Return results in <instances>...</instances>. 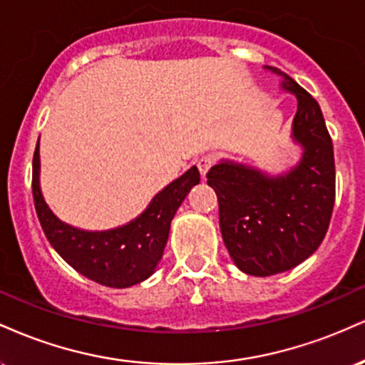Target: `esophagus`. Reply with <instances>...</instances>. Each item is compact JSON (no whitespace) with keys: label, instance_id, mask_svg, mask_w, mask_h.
Segmentation results:
<instances>
[{"label":"esophagus","instance_id":"obj_1","mask_svg":"<svg viewBox=\"0 0 365 365\" xmlns=\"http://www.w3.org/2000/svg\"><path fill=\"white\" fill-rule=\"evenodd\" d=\"M212 163H215V159H212V156H202V158L199 159V161H197V168H199L200 175H202L204 178H206L207 171L211 170Z\"/></svg>","mask_w":365,"mask_h":365}]
</instances>
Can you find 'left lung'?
Instances as JSON below:
<instances>
[{
  "instance_id": "8db88e82",
  "label": "left lung",
  "mask_w": 365,
  "mask_h": 365,
  "mask_svg": "<svg viewBox=\"0 0 365 365\" xmlns=\"http://www.w3.org/2000/svg\"><path fill=\"white\" fill-rule=\"evenodd\" d=\"M283 91L297 98L292 139L302 158L283 175L223 159L207 173L220 202V228L230 257L252 276L284 273L311 257L328 232L334 206V154L316 99L292 77Z\"/></svg>"
}]
</instances>
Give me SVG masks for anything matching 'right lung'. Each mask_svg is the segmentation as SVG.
Instances as JSON below:
<instances>
[{
	"label": "right lung",
	"mask_w": 365,
	"mask_h": 365,
	"mask_svg": "<svg viewBox=\"0 0 365 365\" xmlns=\"http://www.w3.org/2000/svg\"><path fill=\"white\" fill-rule=\"evenodd\" d=\"M39 142L32 159V195L44 235L53 249L77 273L111 288H127L144 282L156 271L170 225L190 188L200 182L195 166L158 192L135 220L118 228L89 232L65 223L46 204L39 183Z\"/></svg>",
	"instance_id": "1"
}]
</instances>
